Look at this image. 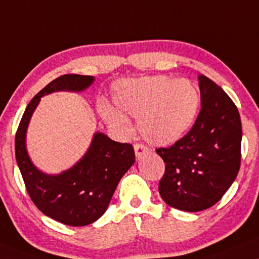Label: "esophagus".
<instances>
[{
    "label": "esophagus",
    "mask_w": 259,
    "mask_h": 259,
    "mask_svg": "<svg viewBox=\"0 0 259 259\" xmlns=\"http://www.w3.org/2000/svg\"><path fill=\"white\" fill-rule=\"evenodd\" d=\"M149 151L148 146H145L144 144H136L135 145V152H136V157L140 158L143 155L146 154Z\"/></svg>",
    "instance_id": "obj_1"
}]
</instances>
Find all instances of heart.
Returning a JSON list of instances; mask_svg holds the SVG:
<instances>
[{
    "mask_svg": "<svg viewBox=\"0 0 259 259\" xmlns=\"http://www.w3.org/2000/svg\"><path fill=\"white\" fill-rule=\"evenodd\" d=\"M114 102L124 114L139 119L138 128L144 139L156 145H169L192 127L200 95L197 86L186 79L152 75L117 82ZM101 113L113 130L120 133L130 131L127 117L115 108L102 104Z\"/></svg>",
    "mask_w": 259,
    "mask_h": 259,
    "instance_id": "obj_1",
    "label": "heart"
}]
</instances>
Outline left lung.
<instances>
[{
  "label": "left lung",
  "instance_id": "8db88e82",
  "mask_svg": "<svg viewBox=\"0 0 259 259\" xmlns=\"http://www.w3.org/2000/svg\"><path fill=\"white\" fill-rule=\"evenodd\" d=\"M200 108L192 128L156 152L165 163L158 192L169 206L202 211L227 192L241 161V120L237 105L220 86L199 75Z\"/></svg>",
  "mask_w": 259,
  "mask_h": 259
}]
</instances>
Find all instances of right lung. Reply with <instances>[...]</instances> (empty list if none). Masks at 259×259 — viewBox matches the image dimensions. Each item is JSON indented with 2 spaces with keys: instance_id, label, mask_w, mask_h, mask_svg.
Listing matches in <instances>:
<instances>
[{
  "instance_id": "right-lung-1",
  "label": "right lung",
  "mask_w": 259,
  "mask_h": 259,
  "mask_svg": "<svg viewBox=\"0 0 259 259\" xmlns=\"http://www.w3.org/2000/svg\"><path fill=\"white\" fill-rule=\"evenodd\" d=\"M92 81L90 75L65 74L49 82L28 103L15 135V158L32 202L44 215L74 227L90 225L105 212L120 179L135 163L133 146L96 133L78 163L59 175H47L28 158L25 136L41 96L62 90L81 91Z\"/></svg>"
}]
</instances>
